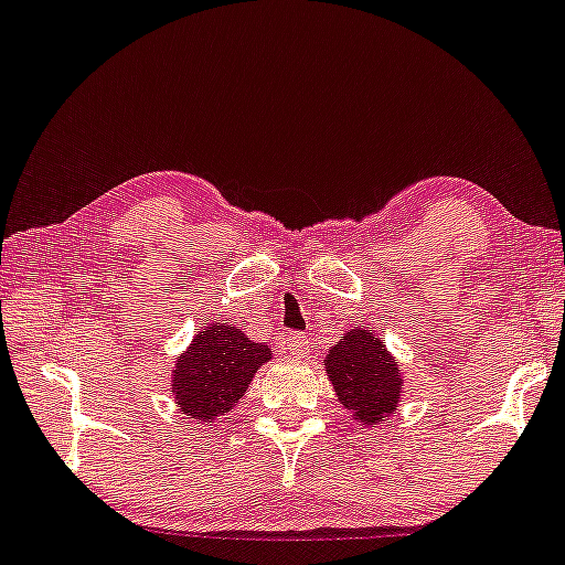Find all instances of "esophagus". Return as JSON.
Instances as JSON below:
<instances>
[{
    "label": "esophagus",
    "mask_w": 565,
    "mask_h": 565,
    "mask_svg": "<svg viewBox=\"0 0 565 565\" xmlns=\"http://www.w3.org/2000/svg\"><path fill=\"white\" fill-rule=\"evenodd\" d=\"M281 349L287 354H295V356H307V352H310V341L305 339L302 333H284L281 335Z\"/></svg>",
    "instance_id": "obj_1"
}]
</instances>
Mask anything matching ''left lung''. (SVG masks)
Here are the masks:
<instances>
[{
	"instance_id": "obj_1",
	"label": "left lung",
	"mask_w": 565,
	"mask_h": 565,
	"mask_svg": "<svg viewBox=\"0 0 565 565\" xmlns=\"http://www.w3.org/2000/svg\"><path fill=\"white\" fill-rule=\"evenodd\" d=\"M326 375L339 402L356 423L375 427L396 414L402 402V370L396 356L367 328H349L326 354Z\"/></svg>"
}]
</instances>
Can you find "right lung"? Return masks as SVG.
I'll use <instances>...</instances> for the list:
<instances>
[{"label":"right lung","instance_id":"obj_1","mask_svg":"<svg viewBox=\"0 0 565 565\" xmlns=\"http://www.w3.org/2000/svg\"><path fill=\"white\" fill-rule=\"evenodd\" d=\"M266 344L249 341L237 326L211 323L177 356L171 396L195 423H213L245 396L260 365L270 360Z\"/></svg>","mask_w":565,"mask_h":565}]
</instances>
